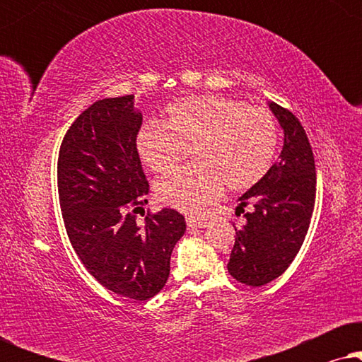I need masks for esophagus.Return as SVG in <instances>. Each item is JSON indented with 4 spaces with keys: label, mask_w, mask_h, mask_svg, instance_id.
<instances>
[{
    "label": "esophagus",
    "mask_w": 362,
    "mask_h": 362,
    "mask_svg": "<svg viewBox=\"0 0 362 362\" xmlns=\"http://www.w3.org/2000/svg\"><path fill=\"white\" fill-rule=\"evenodd\" d=\"M186 222L189 229H202V227H206L207 224L204 219H197V217H187Z\"/></svg>",
    "instance_id": "34e87169"
}]
</instances>
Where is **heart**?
<instances>
[{"instance_id":"obj_1","label":"heart","mask_w":362,"mask_h":362,"mask_svg":"<svg viewBox=\"0 0 362 362\" xmlns=\"http://www.w3.org/2000/svg\"><path fill=\"white\" fill-rule=\"evenodd\" d=\"M168 120L148 122L136 136L143 163L155 173L170 171L191 150L194 165L156 182L161 204L196 214L227 191L255 186L274 165L279 122L265 107L239 98L191 97L168 107Z\"/></svg>"}]
</instances>
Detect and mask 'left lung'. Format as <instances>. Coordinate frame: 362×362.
I'll list each match as a JSON object with an SVG mask.
<instances>
[{"label": "left lung", "mask_w": 362, "mask_h": 362, "mask_svg": "<svg viewBox=\"0 0 362 362\" xmlns=\"http://www.w3.org/2000/svg\"><path fill=\"white\" fill-rule=\"evenodd\" d=\"M270 110L284 128L280 160L252 186L235 214L247 205L245 224L235 227V244L227 264L229 274L240 284L262 286L288 269L308 232L316 197L315 156L298 118L279 103Z\"/></svg>", "instance_id": "1"}]
</instances>
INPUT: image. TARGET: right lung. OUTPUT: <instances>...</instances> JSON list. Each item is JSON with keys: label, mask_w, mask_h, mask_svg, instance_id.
I'll return each mask as SVG.
<instances>
[{"label": "right lung", "mask_w": 362, "mask_h": 362, "mask_svg": "<svg viewBox=\"0 0 362 362\" xmlns=\"http://www.w3.org/2000/svg\"><path fill=\"white\" fill-rule=\"evenodd\" d=\"M141 122L133 95L103 98L72 123L57 158L59 204L77 257L98 284L140 301L165 286L186 230L175 209L136 224L150 191L136 150Z\"/></svg>", "instance_id": "1"}]
</instances>
